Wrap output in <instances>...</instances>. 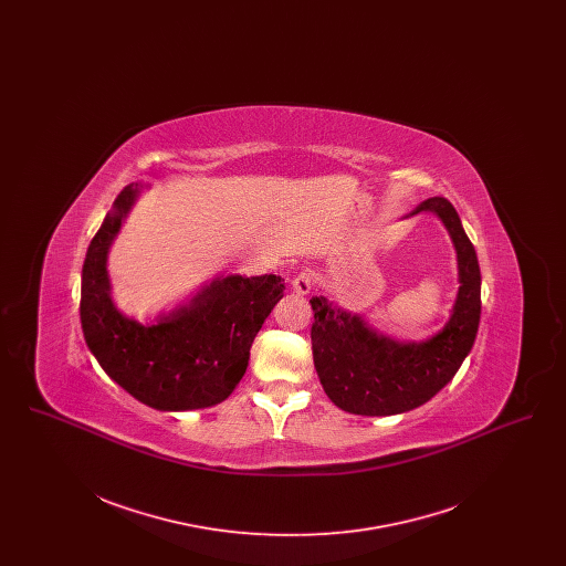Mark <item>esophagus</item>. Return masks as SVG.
I'll list each match as a JSON object with an SVG mask.
<instances>
[{
  "label": "esophagus",
  "instance_id": "esophagus-1",
  "mask_svg": "<svg viewBox=\"0 0 566 566\" xmlns=\"http://www.w3.org/2000/svg\"><path fill=\"white\" fill-rule=\"evenodd\" d=\"M291 286H293L296 295H307L312 291V286H314V275L307 270L298 271L295 277H293Z\"/></svg>",
  "mask_w": 566,
  "mask_h": 566
}]
</instances>
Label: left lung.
Wrapping results in <instances>:
<instances>
[{"instance_id": "left-lung-1", "label": "left lung", "mask_w": 566, "mask_h": 566, "mask_svg": "<svg viewBox=\"0 0 566 566\" xmlns=\"http://www.w3.org/2000/svg\"><path fill=\"white\" fill-rule=\"evenodd\" d=\"M432 212L446 224L458 259V295L446 326L427 342H395L326 296H312L314 367L326 397L358 416H392L431 401L457 376L473 348L482 314L478 254L446 197L422 201L411 216Z\"/></svg>"}]
</instances>
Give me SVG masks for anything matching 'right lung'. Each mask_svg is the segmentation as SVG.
Segmentation results:
<instances>
[{"mask_svg":"<svg viewBox=\"0 0 566 566\" xmlns=\"http://www.w3.org/2000/svg\"><path fill=\"white\" fill-rule=\"evenodd\" d=\"M137 192V185L120 190L88 243L82 265L84 342L137 401L161 411L212 407L240 384L256 333L284 296V280L273 273L216 277L189 305L157 323L123 316L109 295L108 252Z\"/></svg>","mask_w":566,"mask_h":566,"instance_id":"add662e5","label":"right lung"}]
</instances>
